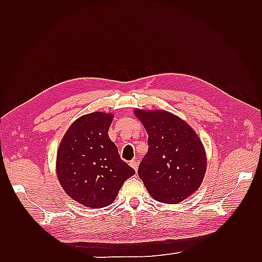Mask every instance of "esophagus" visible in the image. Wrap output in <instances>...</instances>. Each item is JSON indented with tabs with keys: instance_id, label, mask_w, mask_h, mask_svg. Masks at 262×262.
Instances as JSON below:
<instances>
[{
	"instance_id": "34e87169",
	"label": "esophagus",
	"mask_w": 262,
	"mask_h": 262,
	"mask_svg": "<svg viewBox=\"0 0 262 262\" xmlns=\"http://www.w3.org/2000/svg\"><path fill=\"white\" fill-rule=\"evenodd\" d=\"M129 165L132 166V168H133V169H135V171H137V168H138V163L136 162V161H135V160H132V161H130V162H129Z\"/></svg>"
}]
</instances>
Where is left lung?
<instances>
[{
	"label": "left lung",
	"instance_id": "left-lung-1",
	"mask_svg": "<svg viewBox=\"0 0 262 262\" xmlns=\"http://www.w3.org/2000/svg\"><path fill=\"white\" fill-rule=\"evenodd\" d=\"M134 114L148 135L138 176L155 200L181 203L200 187L206 173L207 158L200 137L169 111L135 109Z\"/></svg>",
	"mask_w": 262,
	"mask_h": 262
}]
</instances>
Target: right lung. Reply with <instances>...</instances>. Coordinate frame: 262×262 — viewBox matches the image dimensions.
<instances>
[{
	"label": "right lung",
	"mask_w": 262,
	"mask_h": 262,
	"mask_svg": "<svg viewBox=\"0 0 262 262\" xmlns=\"http://www.w3.org/2000/svg\"><path fill=\"white\" fill-rule=\"evenodd\" d=\"M113 119V114L103 111L83 115L69 127L59 143L58 181L66 194L86 207L110 205L122 183L135 174L109 138Z\"/></svg>",
	"instance_id": "right-lung-1"
}]
</instances>
